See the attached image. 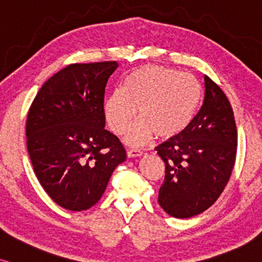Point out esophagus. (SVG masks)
<instances>
[{
  "mask_svg": "<svg viewBox=\"0 0 262 262\" xmlns=\"http://www.w3.org/2000/svg\"><path fill=\"white\" fill-rule=\"evenodd\" d=\"M141 155H143V152H141L140 150L138 149H130L127 151V156L128 157H140Z\"/></svg>",
  "mask_w": 262,
  "mask_h": 262,
  "instance_id": "esophagus-1",
  "label": "esophagus"
}]
</instances>
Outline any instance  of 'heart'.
Instances as JSON below:
<instances>
[{
    "label": "heart",
    "mask_w": 262,
    "mask_h": 262,
    "mask_svg": "<svg viewBox=\"0 0 262 262\" xmlns=\"http://www.w3.org/2000/svg\"><path fill=\"white\" fill-rule=\"evenodd\" d=\"M203 101V89L196 78L177 69L147 64L134 69L124 88L113 90L105 103L110 128L123 135L138 117L141 119L127 135V143L139 146L157 134L173 139L193 123Z\"/></svg>",
    "instance_id": "b5f03b06"
}]
</instances>
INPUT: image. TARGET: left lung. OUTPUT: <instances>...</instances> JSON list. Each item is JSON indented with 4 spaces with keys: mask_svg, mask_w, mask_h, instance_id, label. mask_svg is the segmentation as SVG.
Masks as SVG:
<instances>
[{
    "mask_svg": "<svg viewBox=\"0 0 262 262\" xmlns=\"http://www.w3.org/2000/svg\"><path fill=\"white\" fill-rule=\"evenodd\" d=\"M200 111L187 130L155 150L165 162L159 204L169 216L189 219L222 194L237 156V127L226 94L207 75Z\"/></svg>",
    "mask_w": 262,
    "mask_h": 262,
    "instance_id": "1",
    "label": "left lung"
}]
</instances>
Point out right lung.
Here are the masks:
<instances>
[{"label": "right lung", "mask_w": 262, "mask_h": 262, "mask_svg": "<svg viewBox=\"0 0 262 262\" xmlns=\"http://www.w3.org/2000/svg\"><path fill=\"white\" fill-rule=\"evenodd\" d=\"M116 61L75 63L41 86L27 118V147L40 184L66 210L90 209L127 159L105 129V89Z\"/></svg>", "instance_id": "right-lung-1"}]
</instances>
